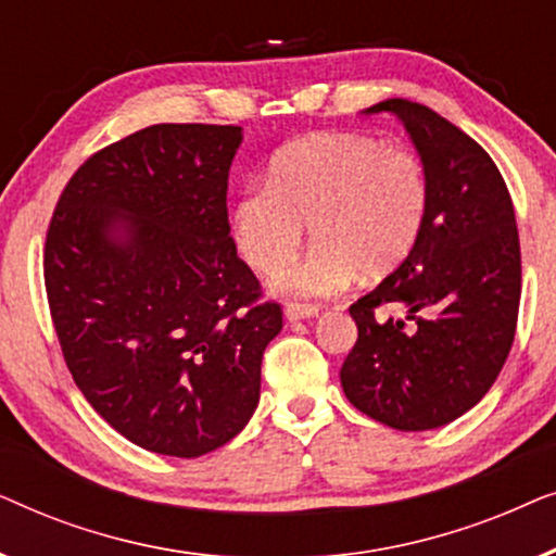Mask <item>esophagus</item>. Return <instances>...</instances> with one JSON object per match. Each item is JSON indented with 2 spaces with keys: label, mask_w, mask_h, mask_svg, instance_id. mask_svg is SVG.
<instances>
[{
  "label": "esophagus",
  "mask_w": 556,
  "mask_h": 556,
  "mask_svg": "<svg viewBox=\"0 0 556 556\" xmlns=\"http://www.w3.org/2000/svg\"><path fill=\"white\" fill-rule=\"evenodd\" d=\"M286 316L288 321H303V318L318 316V306H308V303H288Z\"/></svg>",
  "instance_id": "esophagus-1"
}]
</instances>
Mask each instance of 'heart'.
<instances>
[{
    "label": "heart",
    "instance_id": "1",
    "mask_svg": "<svg viewBox=\"0 0 556 556\" xmlns=\"http://www.w3.org/2000/svg\"><path fill=\"white\" fill-rule=\"evenodd\" d=\"M430 207L422 159L367 134H311L270 159L268 181L250 185L232 207L240 255L277 273L300 252L312 225L315 253L281 271L273 288L293 299L337 295L362 273L390 276L413 253Z\"/></svg>",
    "mask_w": 556,
    "mask_h": 556
}]
</instances>
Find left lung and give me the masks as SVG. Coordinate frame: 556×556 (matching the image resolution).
<instances>
[{"label": "left lung", "mask_w": 556, "mask_h": 556, "mask_svg": "<svg viewBox=\"0 0 556 556\" xmlns=\"http://www.w3.org/2000/svg\"><path fill=\"white\" fill-rule=\"evenodd\" d=\"M430 185L413 253L349 306L359 337L341 364L349 402L394 430H432L483 400L511 352L521 299L514 202L481 143L428 105L390 98ZM402 305L407 319L376 318Z\"/></svg>", "instance_id": "obj_1"}]
</instances>
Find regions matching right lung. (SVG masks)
Here are the masks:
<instances>
[{
  "label": "right lung",
  "instance_id": "obj_1",
  "mask_svg": "<svg viewBox=\"0 0 556 556\" xmlns=\"http://www.w3.org/2000/svg\"><path fill=\"white\" fill-rule=\"evenodd\" d=\"M240 141V126L141 128L88 156L52 212L42 268L65 364L143 451L200 458L230 443L283 329L230 238Z\"/></svg>",
  "mask_w": 556,
  "mask_h": 556
}]
</instances>
